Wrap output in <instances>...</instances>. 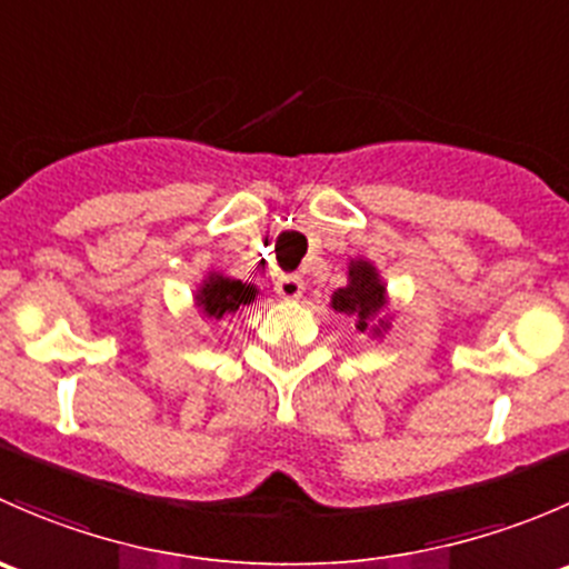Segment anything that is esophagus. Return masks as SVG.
Returning <instances> with one entry per match:
<instances>
[{
  "instance_id": "1",
  "label": "esophagus",
  "mask_w": 569,
  "mask_h": 569,
  "mask_svg": "<svg viewBox=\"0 0 569 569\" xmlns=\"http://www.w3.org/2000/svg\"><path fill=\"white\" fill-rule=\"evenodd\" d=\"M302 291H306V283H302L300 274H280V278L274 280V295H278L280 300H300Z\"/></svg>"
}]
</instances>
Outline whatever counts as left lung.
<instances>
[{
	"mask_svg": "<svg viewBox=\"0 0 569 569\" xmlns=\"http://www.w3.org/2000/svg\"><path fill=\"white\" fill-rule=\"evenodd\" d=\"M330 306L332 311L355 319V330L375 332V336H382V330H388V319H377L388 306L386 283L380 280L375 263L363 261V258H355L349 263V283L332 291Z\"/></svg>",
	"mask_w": 569,
	"mask_h": 569,
	"instance_id": "obj_1",
	"label": "left lung"
}]
</instances>
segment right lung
Here are the masks:
<instances>
[{
  "mask_svg": "<svg viewBox=\"0 0 569 569\" xmlns=\"http://www.w3.org/2000/svg\"><path fill=\"white\" fill-rule=\"evenodd\" d=\"M258 289L242 280L226 278L220 272H211L209 278L200 283L198 295H194V306L200 313L209 319H222L226 313H237L242 306H250L256 300Z\"/></svg>",
  "mask_w": 569,
  "mask_h": 569,
  "instance_id": "obj_1",
  "label": "right lung"
}]
</instances>
